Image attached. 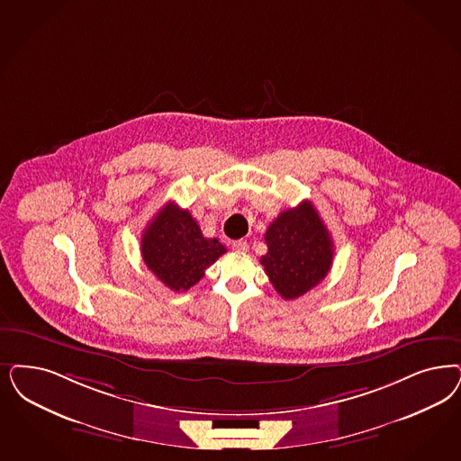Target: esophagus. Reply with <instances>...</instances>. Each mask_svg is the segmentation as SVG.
Wrapping results in <instances>:
<instances>
[{
	"instance_id": "34e87169",
	"label": "esophagus",
	"mask_w": 461,
	"mask_h": 461,
	"mask_svg": "<svg viewBox=\"0 0 461 461\" xmlns=\"http://www.w3.org/2000/svg\"><path fill=\"white\" fill-rule=\"evenodd\" d=\"M231 247H233V250H235V252H239V254H243V252H247V250H249V243H247L245 240H237V241H233V243H231Z\"/></svg>"
}]
</instances>
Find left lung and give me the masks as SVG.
I'll list each match as a JSON object with an SVG mask.
<instances>
[{"instance_id": "1", "label": "left lung", "mask_w": 461, "mask_h": 461, "mask_svg": "<svg viewBox=\"0 0 461 461\" xmlns=\"http://www.w3.org/2000/svg\"><path fill=\"white\" fill-rule=\"evenodd\" d=\"M266 274L285 300H296L320 285L334 260V241L310 201L283 211L266 231Z\"/></svg>"}]
</instances>
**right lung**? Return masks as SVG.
Segmentation results:
<instances>
[{
  "mask_svg": "<svg viewBox=\"0 0 461 461\" xmlns=\"http://www.w3.org/2000/svg\"><path fill=\"white\" fill-rule=\"evenodd\" d=\"M226 247L218 239H204L187 209L168 201L148 222L141 237L146 267L174 291H187L204 277Z\"/></svg>",
  "mask_w": 461,
  "mask_h": 461,
  "instance_id": "obj_1",
  "label": "right lung"
}]
</instances>
